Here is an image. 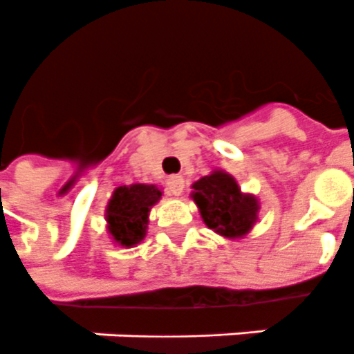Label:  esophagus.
I'll use <instances>...</instances> for the list:
<instances>
[{"mask_svg": "<svg viewBox=\"0 0 354 354\" xmlns=\"http://www.w3.org/2000/svg\"><path fill=\"white\" fill-rule=\"evenodd\" d=\"M183 185H185L183 176H171L167 180V189H169L171 194H174V196H180V194L183 193Z\"/></svg>", "mask_w": 354, "mask_h": 354, "instance_id": "obj_1", "label": "esophagus"}]
</instances>
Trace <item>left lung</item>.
I'll return each mask as SVG.
<instances>
[{
    "label": "left lung",
    "mask_w": 354,
    "mask_h": 354,
    "mask_svg": "<svg viewBox=\"0 0 354 354\" xmlns=\"http://www.w3.org/2000/svg\"><path fill=\"white\" fill-rule=\"evenodd\" d=\"M191 198L205 226L227 239H241L257 222V198L242 193L235 178L224 171H213L194 182Z\"/></svg>",
    "instance_id": "left-lung-1"
}]
</instances>
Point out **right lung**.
<instances>
[{
    "label": "right lung",
    "mask_w": 354,
    "mask_h": 354,
    "mask_svg": "<svg viewBox=\"0 0 354 354\" xmlns=\"http://www.w3.org/2000/svg\"><path fill=\"white\" fill-rule=\"evenodd\" d=\"M161 198L156 185L133 183L113 191L106 205L108 233L121 246H136L143 241L149 226V213Z\"/></svg>",
    "instance_id": "obj_1"
}]
</instances>
